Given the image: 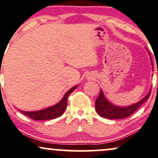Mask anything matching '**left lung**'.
<instances>
[{
    "mask_svg": "<svg viewBox=\"0 0 158 158\" xmlns=\"http://www.w3.org/2000/svg\"><path fill=\"white\" fill-rule=\"evenodd\" d=\"M151 92H152V90H150L148 94L142 101L138 102L137 104L129 106V107H116V106L110 104V103L104 98V94H103L102 91L101 90L100 94H99L97 100L95 101L96 111H97L98 114H99V116H101V117H104V118L115 119L127 118V117L132 115L135 111L137 110V109L139 108L144 102H145V101L149 98Z\"/></svg>",
    "mask_w": 158,
    "mask_h": 158,
    "instance_id": "1",
    "label": "left lung"
}]
</instances>
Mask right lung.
I'll return each mask as SVG.
<instances>
[{
  "label": "right lung",
  "instance_id": "1",
  "mask_svg": "<svg viewBox=\"0 0 158 158\" xmlns=\"http://www.w3.org/2000/svg\"><path fill=\"white\" fill-rule=\"evenodd\" d=\"M76 88H77V85L74 86L72 89H69L66 93L62 100L60 101L58 104H56V105L53 106V107L39 111H33V112H27V111L23 110H20V112L24 114V115L29 117V118L34 119V120H46V119L57 118V117H60L64 114V111H65L66 105H67L68 97Z\"/></svg>",
  "mask_w": 158,
  "mask_h": 158
}]
</instances>
